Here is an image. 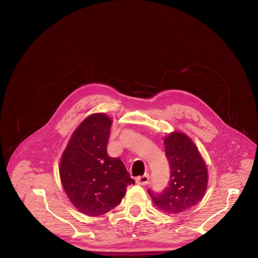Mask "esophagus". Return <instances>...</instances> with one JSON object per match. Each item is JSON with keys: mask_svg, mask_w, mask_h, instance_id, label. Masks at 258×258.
<instances>
[{"mask_svg": "<svg viewBox=\"0 0 258 258\" xmlns=\"http://www.w3.org/2000/svg\"><path fill=\"white\" fill-rule=\"evenodd\" d=\"M137 183L142 184V185H146L149 183V175L148 174H144L143 176H139L138 178L136 179Z\"/></svg>", "mask_w": 258, "mask_h": 258, "instance_id": "obj_1", "label": "esophagus"}]
</instances>
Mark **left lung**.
I'll list each match as a JSON object with an SVG mask.
<instances>
[{
    "mask_svg": "<svg viewBox=\"0 0 258 258\" xmlns=\"http://www.w3.org/2000/svg\"><path fill=\"white\" fill-rule=\"evenodd\" d=\"M170 166L168 185L160 193L148 190L156 207L179 214L197 204L207 191L208 170L194 142L183 133L173 132L164 140Z\"/></svg>",
    "mask_w": 258,
    "mask_h": 258,
    "instance_id": "8db88e82",
    "label": "left lung"
}]
</instances>
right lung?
Instances as JSON below:
<instances>
[{"label":"right lung","instance_id":"obj_1","mask_svg":"<svg viewBox=\"0 0 258 258\" xmlns=\"http://www.w3.org/2000/svg\"><path fill=\"white\" fill-rule=\"evenodd\" d=\"M112 120L96 113L86 118L72 136L60 162V178L75 208L100 216L121 202L134 184L123 163L107 152Z\"/></svg>","mask_w":258,"mask_h":258}]
</instances>
